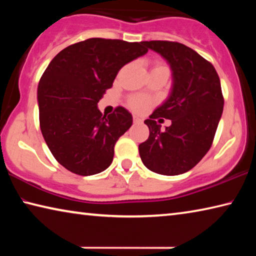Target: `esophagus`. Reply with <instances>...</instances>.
<instances>
[{
	"label": "esophagus",
	"instance_id": "esophagus-1",
	"mask_svg": "<svg viewBox=\"0 0 256 256\" xmlns=\"http://www.w3.org/2000/svg\"><path fill=\"white\" fill-rule=\"evenodd\" d=\"M133 122L136 124H138V123H142V120L138 118V116H133Z\"/></svg>",
	"mask_w": 256,
	"mask_h": 256
}]
</instances>
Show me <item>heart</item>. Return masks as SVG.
Returning a JSON list of instances; mask_svg holds the SVG:
<instances>
[{
	"label": "heart",
	"mask_w": 256,
	"mask_h": 256,
	"mask_svg": "<svg viewBox=\"0 0 256 256\" xmlns=\"http://www.w3.org/2000/svg\"><path fill=\"white\" fill-rule=\"evenodd\" d=\"M128 104L133 110L144 112L148 110V107L151 104V100L149 98H146L144 96H132L128 98Z\"/></svg>",
	"instance_id": "b5f03b06"
}]
</instances>
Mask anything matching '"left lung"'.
Returning a JSON list of instances; mask_svg holds the SVG:
<instances>
[{"label": "left lung", "mask_w": 256, "mask_h": 256, "mask_svg": "<svg viewBox=\"0 0 256 256\" xmlns=\"http://www.w3.org/2000/svg\"><path fill=\"white\" fill-rule=\"evenodd\" d=\"M170 64V98L150 115L148 140L138 146L142 162L151 172L174 176L196 166L211 148L224 110V96L214 66L177 42H144ZM172 120L164 132L155 120Z\"/></svg>", "instance_id": "8db88e82"}]
</instances>
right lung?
Instances as JSON below:
<instances>
[{"label":"right lung","mask_w":256,"mask_h":256,"mask_svg":"<svg viewBox=\"0 0 256 256\" xmlns=\"http://www.w3.org/2000/svg\"><path fill=\"white\" fill-rule=\"evenodd\" d=\"M146 52L144 42L89 38L50 60L38 84L40 125L52 154L68 170L90 176L110 166L115 144L133 120L120 106L102 115L97 104L120 68Z\"/></svg>","instance_id":"obj_1"}]
</instances>
